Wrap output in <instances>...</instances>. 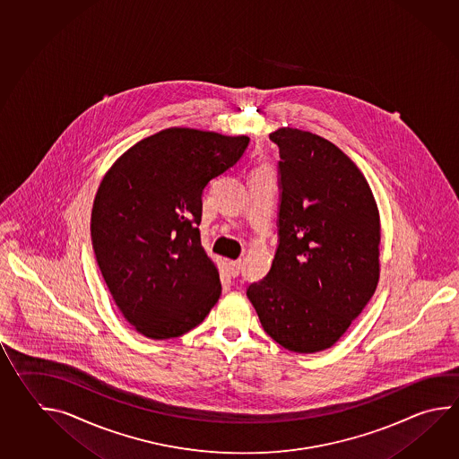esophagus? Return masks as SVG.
<instances>
[{"label":"esophagus","instance_id":"34e87169","mask_svg":"<svg viewBox=\"0 0 459 459\" xmlns=\"http://www.w3.org/2000/svg\"><path fill=\"white\" fill-rule=\"evenodd\" d=\"M227 268H229V273H230V276H238L240 274V270H242V262L240 260H235V262H227Z\"/></svg>","mask_w":459,"mask_h":459}]
</instances>
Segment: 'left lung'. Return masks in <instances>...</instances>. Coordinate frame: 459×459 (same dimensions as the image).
<instances>
[{"instance_id": "8db88e82", "label": "left lung", "mask_w": 459, "mask_h": 459, "mask_svg": "<svg viewBox=\"0 0 459 459\" xmlns=\"http://www.w3.org/2000/svg\"><path fill=\"white\" fill-rule=\"evenodd\" d=\"M278 161V247L247 288L264 332L296 353L342 337L379 280V214L363 173L332 142L299 129L270 134Z\"/></svg>"}]
</instances>
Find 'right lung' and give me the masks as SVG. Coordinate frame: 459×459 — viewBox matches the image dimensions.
Wrapping results in <instances>:
<instances>
[{
    "mask_svg": "<svg viewBox=\"0 0 459 459\" xmlns=\"http://www.w3.org/2000/svg\"><path fill=\"white\" fill-rule=\"evenodd\" d=\"M250 139L167 129L135 143L94 197L91 242L122 316L145 337H179L221 296L201 247L203 193L244 157Z\"/></svg>",
    "mask_w": 459,
    "mask_h": 459,
    "instance_id": "obj_1",
    "label": "right lung"
}]
</instances>
